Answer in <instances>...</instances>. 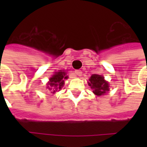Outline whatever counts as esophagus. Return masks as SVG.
<instances>
[{"label": "esophagus", "mask_w": 147, "mask_h": 147, "mask_svg": "<svg viewBox=\"0 0 147 147\" xmlns=\"http://www.w3.org/2000/svg\"><path fill=\"white\" fill-rule=\"evenodd\" d=\"M75 74H76V76H80L82 75V71H81V70H76V71H75Z\"/></svg>", "instance_id": "1"}]
</instances>
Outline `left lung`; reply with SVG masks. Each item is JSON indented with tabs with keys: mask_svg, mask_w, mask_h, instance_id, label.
Wrapping results in <instances>:
<instances>
[{
	"mask_svg": "<svg viewBox=\"0 0 147 147\" xmlns=\"http://www.w3.org/2000/svg\"><path fill=\"white\" fill-rule=\"evenodd\" d=\"M88 85L92 89L93 93L98 96L104 95L109 90V83L105 81L104 77L100 75H92L90 78Z\"/></svg>",
	"mask_w": 147,
	"mask_h": 147,
	"instance_id": "left-lung-1",
	"label": "left lung"
}]
</instances>
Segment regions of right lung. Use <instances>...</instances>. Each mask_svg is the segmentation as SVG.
<instances>
[{
	"instance_id": "right-lung-1",
	"label": "right lung",
	"mask_w": 147,
	"mask_h": 147,
	"mask_svg": "<svg viewBox=\"0 0 147 147\" xmlns=\"http://www.w3.org/2000/svg\"><path fill=\"white\" fill-rule=\"evenodd\" d=\"M65 75L66 73L62 71H59L58 72L54 74L49 79V82L47 85V89L53 94L61 90V87L64 86V79L67 78V76H66Z\"/></svg>"
}]
</instances>
